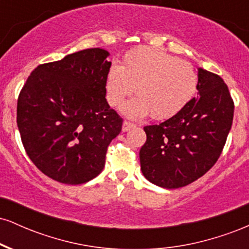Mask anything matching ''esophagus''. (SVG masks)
I'll return each mask as SVG.
<instances>
[{
	"mask_svg": "<svg viewBox=\"0 0 249 249\" xmlns=\"http://www.w3.org/2000/svg\"><path fill=\"white\" fill-rule=\"evenodd\" d=\"M134 126H136V125H134L133 123H130V122H127V121H124V123H123L122 130H123V132H127V131H130L131 128H133Z\"/></svg>",
	"mask_w": 249,
	"mask_h": 249,
	"instance_id": "esophagus-1",
	"label": "esophagus"
}]
</instances>
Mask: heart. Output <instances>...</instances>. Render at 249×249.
<instances>
[{
    "label": "heart",
    "mask_w": 249,
    "mask_h": 249,
    "mask_svg": "<svg viewBox=\"0 0 249 249\" xmlns=\"http://www.w3.org/2000/svg\"><path fill=\"white\" fill-rule=\"evenodd\" d=\"M137 98L123 107L132 118L151 113L157 121L170 119L190 104L198 89V73L191 63L148 47H138L111 65L105 79L107 99L119 107L133 91Z\"/></svg>",
    "instance_id": "1"
}]
</instances>
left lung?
Here are the masks:
<instances>
[{"label":"left lung","mask_w":249,"mask_h":249,"mask_svg":"<svg viewBox=\"0 0 249 249\" xmlns=\"http://www.w3.org/2000/svg\"><path fill=\"white\" fill-rule=\"evenodd\" d=\"M198 93L177 116L144 127L141 168L157 186H186L211 170L222 152L233 123L232 97L221 77L201 68Z\"/></svg>","instance_id":"obj_1"}]
</instances>
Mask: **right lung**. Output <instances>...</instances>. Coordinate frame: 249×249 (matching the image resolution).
<instances>
[{
	"label": "right lung",
	"instance_id": "add662e5",
	"mask_svg": "<svg viewBox=\"0 0 249 249\" xmlns=\"http://www.w3.org/2000/svg\"><path fill=\"white\" fill-rule=\"evenodd\" d=\"M107 50L92 48L36 68L19 92L17 126L35 166L56 181L96 178L123 119L107 104Z\"/></svg>",
	"mask_w": 249,
	"mask_h": 249
}]
</instances>
